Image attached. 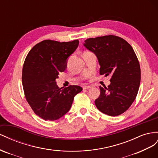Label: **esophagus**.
<instances>
[{
    "instance_id": "obj_1",
    "label": "esophagus",
    "mask_w": 158,
    "mask_h": 158,
    "mask_svg": "<svg viewBox=\"0 0 158 158\" xmlns=\"http://www.w3.org/2000/svg\"><path fill=\"white\" fill-rule=\"evenodd\" d=\"M92 86H85L83 87V89H91L92 88Z\"/></svg>"
}]
</instances>
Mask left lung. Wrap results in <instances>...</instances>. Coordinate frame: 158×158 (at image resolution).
<instances>
[{"label": "left lung", "mask_w": 158, "mask_h": 158, "mask_svg": "<svg viewBox=\"0 0 158 158\" xmlns=\"http://www.w3.org/2000/svg\"><path fill=\"white\" fill-rule=\"evenodd\" d=\"M83 46L97 56L100 74L111 75L108 87L100 86L97 108L111 116L123 114L136 98L140 84V67L132 47L113 35L87 39Z\"/></svg>", "instance_id": "8db88e82"}]
</instances>
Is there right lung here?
<instances>
[{
  "label": "right lung",
  "mask_w": 158,
  "mask_h": 158,
  "mask_svg": "<svg viewBox=\"0 0 158 158\" xmlns=\"http://www.w3.org/2000/svg\"><path fill=\"white\" fill-rule=\"evenodd\" d=\"M79 43L78 40L67 42L46 40L35 45L26 57L22 75L25 97L34 113L45 120L65 115L74 97L83 90L78 85L60 88L56 81Z\"/></svg>",
  "instance_id": "obj_1"
}]
</instances>
